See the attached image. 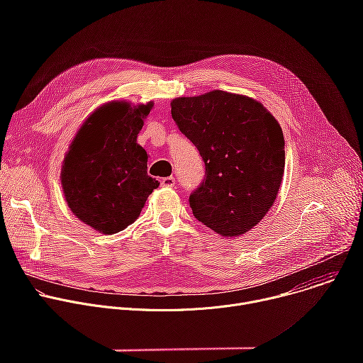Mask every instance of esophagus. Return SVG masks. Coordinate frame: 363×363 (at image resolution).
Here are the masks:
<instances>
[{"mask_svg": "<svg viewBox=\"0 0 363 363\" xmlns=\"http://www.w3.org/2000/svg\"><path fill=\"white\" fill-rule=\"evenodd\" d=\"M161 184H162V186L172 188V186H175V178H174V177H167V178H164V179L161 181Z\"/></svg>", "mask_w": 363, "mask_h": 363, "instance_id": "34e87169", "label": "esophagus"}]
</instances>
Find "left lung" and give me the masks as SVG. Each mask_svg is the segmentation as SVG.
Returning <instances> with one entry per match:
<instances>
[{
    "label": "left lung",
    "mask_w": 363,
    "mask_h": 363,
    "mask_svg": "<svg viewBox=\"0 0 363 363\" xmlns=\"http://www.w3.org/2000/svg\"><path fill=\"white\" fill-rule=\"evenodd\" d=\"M178 129L205 164L202 182L189 195L194 217L234 237L263 220L284 174V138L262 103L214 90L171 101Z\"/></svg>",
    "instance_id": "8db88e82"
}]
</instances>
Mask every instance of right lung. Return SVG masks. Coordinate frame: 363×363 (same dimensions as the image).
Returning <instances> with one entry per match:
<instances>
[{
    "instance_id": "right-lung-1",
    "label": "right lung",
    "mask_w": 363,
    "mask_h": 363,
    "mask_svg": "<svg viewBox=\"0 0 363 363\" xmlns=\"http://www.w3.org/2000/svg\"><path fill=\"white\" fill-rule=\"evenodd\" d=\"M152 103L112 101L80 128L65 158L62 185L73 214L99 233L115 234L140 214L160 182L147 175V153L136 143Z\"/></svg>"
}]
</instances>
